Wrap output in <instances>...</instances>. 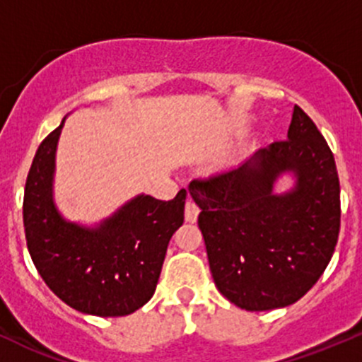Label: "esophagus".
Listing matches in <instances>:
<instances>
[{
  "label": "esophagus",
  "mask_w": 362,
  "mask_h": 362,
  "mask_svg": "<svg viewBox=\"0 0 362 362\" xmlns=\"http://www.w3.org/2000/svg\"><path fill=\"white\" fill-rule=\"evenodd\" d=\"M199 212L200 209L193 200H188V202L185 204V219L188 223H195L197 218H199Z\"/></svg>",
  "instance_id": "34e87169"
}]
</instances>
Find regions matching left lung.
Segmentation results:
<instances>
[{
    "instance_id": "left-lung-1",
    "label": "left lung",
    "mask_w": 362,
    "mask_h": 362,
    "mask_svg": "<svg viewBox=\"0 0 362 362\" xmlns=\"http://www.w3.org/2000/svg\"><path fill=\"white\" fill-rule=\"evenodd\" d=\"M291 170L297 186L275 196L273 182ZM202 209L216 288L249 312L300 300L331 262L340 233V181L334 156L312 118L294 106L288 139L275 141L228 173L189 182Z\"/></svg>"
}]
</instances>
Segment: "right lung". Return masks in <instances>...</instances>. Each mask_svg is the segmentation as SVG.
Instances as JSON below:
<instances>
[{
  "label": "right lung",
  "mask_w": 362,
  "mask_h": 362,
  "mask_svg": "<svg viewBox=\"0 0 362 362\" xmlns=\"http://www.w3.org/2000/svg\"><path fill=\"white\" fill-rule=\"evenodd\" d=\"M62 124L40 144L24 192L29 255L45 284L83 314L122 317L153 296L167 245L185 221L186 189L173 200L139 195L99 228L61 218L52 200L55 148Z\"/></svg>",
  "instance_id": "1"
}]
</instances>
